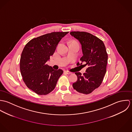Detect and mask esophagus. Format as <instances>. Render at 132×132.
<instances>
[{
  "mask_svg": "<svg viewBox=\"0 0 132 132\" xmlns=\"http://www.w3.org/2000/svg\"><path fill=\"white\" fill-rule=\"evenodd\" d=\"M65 72L67 74H68V75H70V74H72L71 72H69V71H65Z\"/></svg>",
  "mask_w": 132,
  "mask_h": 132,
  "instance_id": "esophagus-1",
  "label": "esophagus"
}]
</instances>
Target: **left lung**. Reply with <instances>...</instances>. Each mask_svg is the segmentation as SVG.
I'll list each match as a JSON object with an SVG mask.
<instances>
[{
  "label": "left lung",
  "instance_id": "1",
  "mask_svg": "<svg viewBox=\"0 0 132 132\" xmlns=\"http://www.w3.org/2000/svg\"><path fill=\"white\" fill-rule=\"evenodd\" d=\"M70 35L81 45V63L77 62V65L86 63L84 65L88 66L83 75L75 73L78 79L73 84V87L80 93L89 94L100 86L105 75L108 61L106 47L102 40L89 33L72 31Z\"/></svg>",
  "mask_w": 132,
  "mask_h": 132
}]
</instances>
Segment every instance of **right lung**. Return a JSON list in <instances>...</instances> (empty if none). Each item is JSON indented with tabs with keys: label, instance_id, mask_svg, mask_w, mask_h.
<instances>
[{
	"label": "right lung",
	"instance_id": "add662e5",
	"mask_svg": "<svg viewBox=\"0 0 132 132\" xmlns=\"http://www.w3.org/2000/svg\"><path fill=\"white\" fill-rule=\"evenodd\" d=\"M69 32H53L30 40L22 52L20 68L26 86L36 94L46 95L55 87L63 71L54 70L46 62Z\"/></svg>",
	"mask_w": 132,
	"mask_h": 132
}]
</instances>
